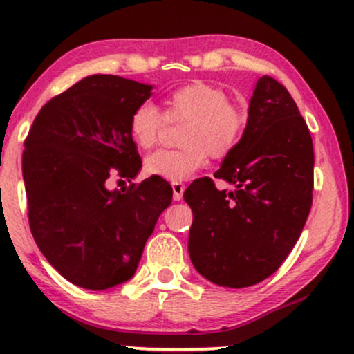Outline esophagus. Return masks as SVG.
<instances>
[{"label": "esophagus", "instance_id": "34e87169", "mask_svg": "<svg viewBox=\"0 0 354 354\" xmlns=\"http://www.w3.org/2000/svg\"><path fill=\"white\" fill-rule=\"evenodd\" d=\"M172 190H174V201H182V195H184V190H185V184H182V182H174Z\"/></svg>", "mask_w": 354, "mask_h": 354}]
</instances>
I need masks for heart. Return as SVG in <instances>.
<instances>
[{
	"label": "heart",
	"mask_w": 354,
	"mask_h": 354,
	"mask_svg": "<svg viewBox=\"0 0 354 354\" xmlns=\"http://www.w3.org/2000/svg\"><path fill=\"white\" fill-rule=\"evenodd\" d=\"M167 119H185L182 149H164L144 162L147 176L169 182L192 177L207 164V157L225 159L235 151L245 131V114L228 101L222 87L205 81H190L172 89L164 97ZM164 119L156 106L142 102L129 118V134L140 149H151L159 140Z\"/></svg>",
	"instance_id": "1"
}]
</instances>
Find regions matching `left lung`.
Listing matches in <instances>:
<instances>
[{
    "instance_id": "left-lung-1",
    "label": "left lung",
    "mask_w": 354,
    "mask_h": 354,
    "mask_svg": "<svg viewBox=\"0 0 354 354\" xmlns=\"http://www.w3.org/2000/svg\"><path fill=\"white\" fill-rule=\"evenodd\" d=\"M313 140L283 84L263 76L253 91L242 140L214 174L235 187L194 180L184 198L194 214L189 253L212 283L243 288L280 268L313 202Z\"/></svg>"
}]
</instances>
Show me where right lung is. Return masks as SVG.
Here are the masks:
<instances>
[{
    "mask_svg": "<svg viewBox=\"0 0 354 354\" xmlns=\"http://www.w3.org/2000/svg\"><path fill=\"white\" fill-rule=\"evenodd\" d=\"M152 86L95 74L41 107L23 151L28 220L36 245L71 283L106 290L132 278L157 218L172 202L159 177L120 190L109 176L142 167L129 118Z\"/></svg>",
    "mask_w": 354,
    "mask_h": 354,
    "instance_id": "add662e5",
    "label": "right lung"
}]
</instances>
